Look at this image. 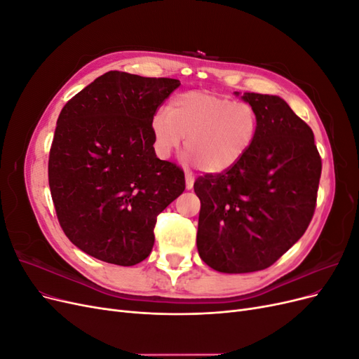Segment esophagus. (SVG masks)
<instances>
[{"mask_svg":"<svg viewBox=\"0 0 359 359\" xmlns=\"http://www.w3.org/2000/svg\"><path fill=\"white\" fill-rule=\"evenodd\" d=\"M193 184H194V177L191 172H186V189L191 190L193 189Z\"/></svg>","mask_w":359,"mask_h":359,"instance_id":"esophagus-1","label":"esophagus"}]
</instances>
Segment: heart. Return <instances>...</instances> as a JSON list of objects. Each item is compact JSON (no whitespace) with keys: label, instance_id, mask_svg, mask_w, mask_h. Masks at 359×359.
<instances>
[{"label":"heart","instance_id":"1","mask_svg":"<svg viewBox=\"0 0 359 359\" xmlns=\"http://www.w3.org/2000/svg\"><path fill=\"white\" fill-rule=\"evenodd\" d=\"M154 149L169 158L186 139V161L202 172L222 173L235 166L252 148L257 115L250 104L203 91L177 94L166 111L151 119Z\"/></svg>","mask_w":359,"mask_h":359}]
</instances>
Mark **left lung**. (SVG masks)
Masks as SVG:
<instances>
[{
  "label": "left lung",
  "mask_w": 359,
  "mask_h": 359,
  "mask_svg": "<svg viewBox=\"0 0 359 359\" xmlns=\"http://www.w3.org/2000/svg\"><path fill=\"white\" fill-rule=\"evenodd\" d=\"M235 95L257 115L255 142L231 169L194 182L199 256L226 274L265 269L299 240L316 206L322 172L311 128L281 97Z\"/></svg>",
  "instance_id": "obj_1"
}]
</instances>
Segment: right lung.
<instances>
[{
	"mask_svg": "<svg viewBox=\"0 0 359 359\" xmlns=\"http://www.w3.org/2000/svg\"><path fill=\"white\" fill-rule=\"evenodd\" d=\"M181 82L107 72L66 103L49 154L58 222L83 253L132 266L154 245L157 215L186 189L160 160L151 119Z\"/></svg>",
	"mask_w": 359,
	"mask_h": 359,
	"instance_id": "add662e5",
	"label": "right lung"
}]
</instances>
